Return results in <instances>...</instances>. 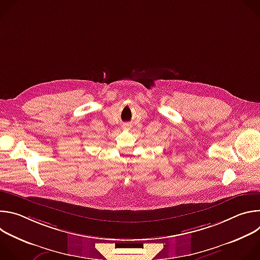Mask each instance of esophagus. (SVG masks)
<instances>
[{
    "label": "esophagus",
    "instance_id": "obj_1",
    "mask_svg": "<svg viewBox=\"0 0 260 260\" xmlns=\"http://www.w3.org/2000/svg\"><path fill=\"white\" fill-rule=\"evenodd\" d=\"M123 128H129V124H123Z\"/></svg>",
    "mask_w": 260,
    "mask_h": 260
}]
</instances>
